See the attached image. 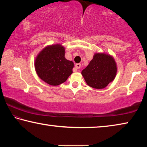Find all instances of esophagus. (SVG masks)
I'll return each instance as SVG.
<instances>
[{
  "label": "esophagus",
  "mask_w": 147,
  "mask_h": 147,
  "mask_svg": "<svg viewBox=\"0 0 147 147\" xmlns=\"http://www.w3.org/2000/svg\"><path fill=\"white\" fill-rule=\"evenodd\" d=\"M81 67V64L80 63H76L75 65V69L76 71H78V69Z\"/></svg>",
  "instance_id": "obj_1"
}]
</instances>
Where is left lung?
<instances>
[{"mask_svg": "<svg viewBox=\"0 0 147 147\" xmlns=\"http://www.w3.org/2000/svg\"><path fill=\"white\" fill-rule=\"evenodd\" d=\"M117 67L115 59L109 54L96 53L82 71L86 82L91 88L104 89L115 79Z\"/></svg>", "mask_w": 147, "mask_h": 147, "instance_id": "8db88e82", "label": "left lung"}]
</instances>
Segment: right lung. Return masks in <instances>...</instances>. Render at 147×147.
Masks as SVG:
<instances>
[{
	"mask_svg": "<svg viewBox=\"0 0 147 147\" xmlns=\"http://www.w3.org/2000/svg\"><path fill=\"white\" fill-rule=\"evenodd\" d=\"M65 47L60 44L48 45L36 57L34 67L38 76L51 86L65 82L73 73L74 63L65 57Z\"/></svg>",
	"mask_w": 147,
	"mask_h": 147,
	"instance_id": "obj_1",
	"label": "right lung"
}]
</instances>
